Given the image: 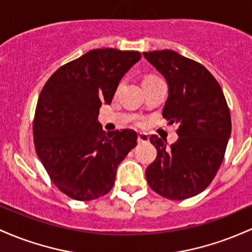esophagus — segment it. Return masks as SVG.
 <instances>
[{
    "instance_id": "1",
    "label": "esophagus",
    "mask_w": 252,
    "mask_h": 252,
    "mask_svg": "<svg viewBox=\"0 0 252 252\" xmlns=\"http://www.w3.org/2000/svg\"><path fill=\"white\" fill-rule=\"evenodd\" d=\"M137 141H139V143H146L149 141V137L147 134H145V132H139L137 134Z\"/></svg>"
}]
</instances>
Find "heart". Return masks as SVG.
I'll return each mask as SVG.
<instances>
[{"mask_svg": "<svg viewBox=\"0 0 252 252\" xmlns=\"http://www.w3.org/2000/svg\"><path fill=\"white\" fill-rule=\"evenodd\" d=\"M157 76H153V75H149V76H146L145 77V80H143V81H146V80H152V79H156ZM140 124V123H139Z\"/></svg>", "mask_w": 252, "mask_h": 252, "instance_id": "b5f03b06", "label": "heart"}]
</instances>
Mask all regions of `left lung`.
Listing matches in <instances>:
<instances>
[{
  "mask_svg": "<svg viewBox=\"0 0 252 252\" xmlns=\"http://www.w3.org/2000/svg\"><path fill=\"white\" fill-rule=\"evenodd\" d=\"M166 79L168 96L162 117L177 124L178 140L149 137L158 156L146 170L152 190L168 200L202 192L217 175L231 135V115L219 82L201 63L172 50L143 52Z\"/></svg>",
  "mask_w": 252,
  "mask_h": 252,
  "instance_id": "8db88e82",
  "label": "left lung"
}]
</instances>
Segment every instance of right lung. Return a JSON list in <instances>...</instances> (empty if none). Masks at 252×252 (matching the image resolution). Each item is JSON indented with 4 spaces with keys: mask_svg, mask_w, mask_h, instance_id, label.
Wrapping results in <instances>:
<instances>
[{
    "mask_svg": "<svg viewBox=\"0 0 252 252\" xmlns=\"http://www.w3.org/2000/svg\"><path fill=\"white\" fill-rule=\"evenodd\" d=\"M139 51L94 49L63 64L41 90L33 120L37 156L51 182L76 201L106 195L122 160L137 145L131 129L105 134L96 122Z\"/></svg>",
    "mask_w": 252,
    "mask_h": 252,
    "instance_id": "add662e5",
    "label": "right lung"
}]
</instances>
